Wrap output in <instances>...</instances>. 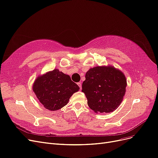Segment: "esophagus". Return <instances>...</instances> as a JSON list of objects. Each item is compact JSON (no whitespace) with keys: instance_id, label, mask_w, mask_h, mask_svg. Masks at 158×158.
Returning a JSON list of instances; mask_svg holds the SVG:
<instances>
[{"instance_id":"1","label":"esophagus","mask_w":158,"mask_h":158,"mask_svg":"<svg viewBox=\"0 0 158 158\" xmlns=\"http://www.w3.org/2000/svg\"><path fill=\"white\" fill-rule=\"evenodd\" d=\"M77 85H78V86H79L80 90H81V89H82V85H81V83H78Z\"/></svg>"}]
</instances>
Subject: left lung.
Here are the masks:
<instances>
[{"label": "left lung", "mask_w": 158, "mask_h": 158, "mask_svg": "<svg viewBox=\"0 0 158 158\" xmlns=\"http://www.w3.org/2000/svg\"><path fill=\"white\" fill-rule=\"evenodd\" d=\"M127 79L112 65L96 66L89 69L82 85L89 108L95 113H110L118 108L126 92Z\"/></svg>", "instance_id": "1"}]
</instances>
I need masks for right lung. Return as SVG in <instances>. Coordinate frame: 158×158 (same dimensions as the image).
<instances>
[{"instance_id":"right-lung-1","label":"right lung","mask_w":158,"mask_h":158,"mask_svg":"<svg viewBox=\"0 0 158 158\" xmlns=\"http://www.w3.org/2000/svg\"><path fill=\"white\" fill-rule=\"evenodd\" d=\"M33 91L46 109L58 110L68 103L79 86L58 69L39 75L33 84Z\"/></svg>"}]
</instances>
